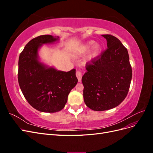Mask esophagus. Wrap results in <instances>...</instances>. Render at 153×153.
<instances>
[{
    "label": "esophagus",
    "instance_id": "34e87169",
    "mask_svg": "<svg viewBox=\"0 0 153 153\" xmlns=\"http://www.w3.org/2000/svg\"><path fill=\"white\" fill-rule=\"evenodd\" d=\"M76 77L78 78V82H80L81 80H82V73L80 71H76Z\"/></svg>",
    "mask_w": 153,
    "mask_h": 153
}]
</instances>
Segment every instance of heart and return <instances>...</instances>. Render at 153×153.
<instances>
[{"label":"heart","instance_id":"heart-1","mask_svg":"<svg viewBox=\"0 0 153 153\" xmlns=\"http://www.w3.org/2000/svg\"><path fill=\"white\" fill-rule=\"evenodd\" d=\"M91 48L89 54L88 55V60L89 61H92L94 59H96L100 53H101V46L99 43H95L94 41L91 40L87 41L85 43L83 47H82V53H87L88 51H89Z\"/></svg>","mask_w":153,"mask_h":153}]
</instances>
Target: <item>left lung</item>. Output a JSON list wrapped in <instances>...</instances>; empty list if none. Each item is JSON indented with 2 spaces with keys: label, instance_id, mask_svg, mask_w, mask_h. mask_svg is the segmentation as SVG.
Segmentation results:
<instances>
[{
  "label": "left lung",
  "instance_id": "obj_1",
  "mask_svg": "<svg viewBox=\"0 0 153 153\" xmlns=\"http://www.w3.org/2000/svg\"><path fill=\"white\" fill-rule=\"evenodd\" d=\"M102 36L107 41V48L91 63H87V72L82 78L84 102L95 111L110 110L121 104L132 78L127 49L115 36Z\"/></svg>",
  "mask_w": 153,
  "mask_h": 153
}]
</instances>
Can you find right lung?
Segmentation results:
<instances>
[{
  "instance_id": "obj_1",
  "label": "right lung",
  "mask_w": 153,
  "mask_h": 153,
  "mask_svg": "<svg viewBox=\"0 0 153 153\" xmlns=\"http://www.w3.org/2000/svg\"><path fill=\"white\" fill-rule=\"evenodd\" d=\"M59 37L39 36L30 40L18 60V80L28 103L40 112L53 113L61 110L78 79L76 69L66 72L40 62L38 50L44 44L53 43Z\"/></svg>"
}]
</instances>
